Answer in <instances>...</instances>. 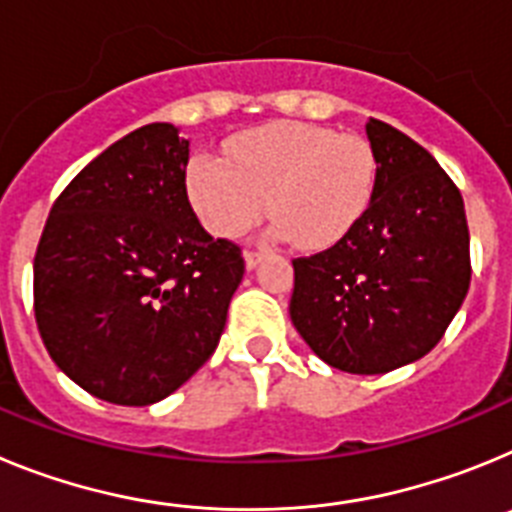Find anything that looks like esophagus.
Wrapping results in <instances>:
<instances>
[{
    "mask_svg": "<svg viewBox=\"0 0 512 512\" xmlns=\"http://www.w3.org/2000/svg\"><path fill=\"white\" fill-rule=\"evenodd\" d=\"M261 259H264V251H246V253H243V261H246V269H256Z\"/></svg>",
    "mask_w": 512,
    "mask_h": 512,
    "instance_id": "34e87169",
    "label": "esophagus"
}]
</instances>
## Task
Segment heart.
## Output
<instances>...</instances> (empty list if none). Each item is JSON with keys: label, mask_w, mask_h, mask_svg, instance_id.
I'll return each instance as SVG.
<instances>
[{"label": "heart", "mask_w": 512, "mask_h": 512, "mask_svg": "<svg viewBox=\"0 0 512 512\" xmlns=\"http://www.w3.org/2000/svg\"><path fill=\"white\" fill-rule=\"evenodd\" d=\"M228 161L197 153L187 166V194L205 228L235 238L269 207L271 230L305 248L343 241L377 189V156L359 135L310 122H266L235 135Z\"/></svg>", "instance_id": "1"}]
</instances>
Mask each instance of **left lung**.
<instances>
[{
  "instance_id": "obj_1",
  "label": "left lung",
  "mask_w": 512,
  "mask_h": 512,
  "mask_svg": "<svg viewBox=\"0 0 512 512\" xmlns=\"http://www.w3.org/2000/svg\"><path fill=\"white\" fill-rule=\"evenodd\" d=\"M377 189L354 230L310 259H295L289 318L328 366L387 374L423 359L467 297L464 200L436 158L369 117Z\"/></svg>"
}]
</instances>
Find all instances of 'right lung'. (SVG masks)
Listing matches in <instances>:
<instances>
[{
  "label": "right lung",
  "mask_w": 512,
  "mask_h": 512,
  "mask_svg": "<svg viewBox=\"0 0 512 512\" xmlns=\"http://www.w3.org/2000/svg\"><path fill=\"white\" fill-rule=\"evenodd\" d=\"M189 140L151 122L112 143L53 205L33 264L35 320L81 390L143 408L212 356L243 279L187 197Z\"/></svg>",
  "instance_id": "1"
}]
</instances>
